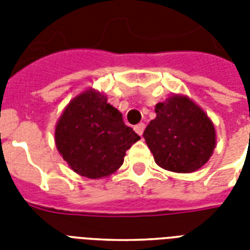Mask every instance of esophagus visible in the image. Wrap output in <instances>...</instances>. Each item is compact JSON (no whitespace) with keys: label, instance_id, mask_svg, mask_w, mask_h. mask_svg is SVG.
<instances>
[{"label":"esophagus","instance_id":"1","mask_svg":"<svg viewBox=\"0 0 250 250\" xmlns=\"http://www.w3.org/2000/svg\"><path fill=\"white\" fill-rule=\"evenodd\" d=\"M144 129H145L144 123H139L137 125H135V131H136L137 135H140V136H143V132H144Z\"/></svg>","mask_w":250,"mask_h":250}]
</instances>
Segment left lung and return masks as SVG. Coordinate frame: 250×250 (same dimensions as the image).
Instances as JSON below:
<instances>
[{
  "label": "left lung",
  "mask_w": 250,
  "mask_h": 250,
  "mask_svg": "<svg viewBox=\"0 0 250 250\" xmlns=\"http://www.w3.org/2000/svg\"><path fill=\"white\" fill-rule=\"evenodd\" d=\"M156 119L144 131L154 161L165 170L188 174L201 168L215 148V128L187 96L174 94L156 105Z\"/></svg>",
  "instance_id": "obj_1"
}]
</instances>
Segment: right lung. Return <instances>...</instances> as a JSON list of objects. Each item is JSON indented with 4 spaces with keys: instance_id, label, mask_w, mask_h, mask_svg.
<instances>
[{
    "instance_id": "right-lung-1",
    "label": "right lung",
    "mask_w": 250,
    "mask_h": 250,
    "mask_svg": "<svg viewBox=\"0 0 250 250\" xmlns=\"http://www.w3.org/2000/svg\"><path fill=\"white\" fill-rule=\"evenodd\" d=\"M140 136L98 90L86 89L70 101L56 125V145L76 174L109 176L122 166L125 150Z\"/></svg>"
}]
</instances>
